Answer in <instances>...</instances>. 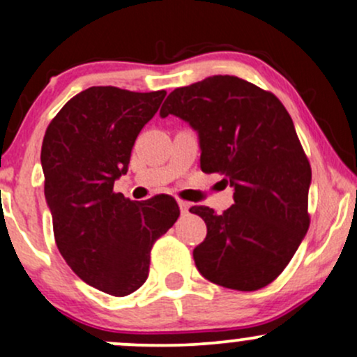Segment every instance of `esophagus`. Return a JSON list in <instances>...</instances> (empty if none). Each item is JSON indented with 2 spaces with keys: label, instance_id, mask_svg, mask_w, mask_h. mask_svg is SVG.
<instances>
[{
  "label": "esophagus",
  "instance_id": "obj_1",
  "mask_svg": "<svg viewBox=\"0 0 357 357\" xmlns=\"http://www.w3.org/2000/svg\"><path fill=\"white\" fill-rule=\"evenodd\" d=\"M179 210H181V215H186V213H188V210H190L188 202L179 200Z\"/></svg>",
  "mask_w": 357,
  "mask_h": 357
}]
</instances>
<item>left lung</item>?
Listing matches in <instances>:
<instances>
[{"label":"left lung","mask_w":357,"mask_h":357,"mask_svg":"<svg viewBox=\"0 0 357 357\" xmlns=\"http://www.w3.org/2000/svg\"><path fill=\"white\" fill-rule=\"evenodd\" d=\"M169 114L198 131L202 171L219 172L234 188V205L220 215L190 208L207 224L193 250L198 272L236 291L268 286L310 227L311 166L287 109L268 90L215 75L172 90L160 107Z\"/></svg>","instance_id":"1"}]
</instances>
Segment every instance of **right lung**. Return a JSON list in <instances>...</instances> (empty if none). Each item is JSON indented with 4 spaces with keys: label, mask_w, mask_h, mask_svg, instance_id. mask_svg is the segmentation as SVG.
Returning a JSON list of instances; mask_svg holds the SVG:
<instances>
[{
    "label": "right lung",
    "mask_w": 357,
    "mask_h": 357,
    "mask_svg": "<svg viewBox=\"0 0 357 357\" xmlns=\"http://www.w3.org/2000/svg\"><path fill=\"white\" fill-rule=\"evenodd\" d=\"M164 97L166 90L90 87L61 107L43 140L56 246L84 282L119 298L144 286L153 243L179 217L171 195L135 204L112 190Z\"/></svg>",
    "instance_id": "obj_1"
}]
</instances>
